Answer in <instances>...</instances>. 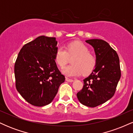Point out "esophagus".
<instances>
[{"instance_id": "34e87169", "label": "esophagus", "mask_w": 133, "mask_h": 133, "mask_svg": "<svg viewBox=\"0 0 133 133\" xmlns=\"http://www.w3.org/2000/svg\"><path fill=\"white\" fill-rule=\"evenodd\" d=\"M65 81L68 82H73L74 81V80L72 79H70V78H68V77H65Z\"/></svg>"}]
</instances>
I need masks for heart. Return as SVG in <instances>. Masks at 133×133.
I'll use <instances>...</instances> for the list:
<instances>
[{
    "mask_svg": "<svg viewBox=\"0 0 133 133\" xmlns=\"http://www.w3.org/2000/svg\"><path fill=\"white\" fill-rule=\"evenodd\" d=\"M72 65L66 67L62 71L68 76H79L83 72L84 75L89 74L96 66V59L89 54L88 47L82 42L75 41L69 43L66 49L58 47L54 54V60L60 68H64L68 64L69 57H73Z\"/></svg>",
    "mask_w": 133,
    "mask_h": 133,
    "instance_id": "1",
    "label": "heart"
}]
</instances>
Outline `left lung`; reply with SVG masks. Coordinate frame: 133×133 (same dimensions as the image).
<instances>
[{
    "label": "left lung",
    "instance_id": "obj_1",
    "mask_svg": "<svg viewBox=\"0 0 133 133\" xmlns=\"http://www.w3.org/2000/svg\"><path fill=\"white\" fill-rule=\"evenodd\" d=\"M86 42L94 47L96 66L83 80V88L77 93V97L83 105L94 108L114 96L121 77L119 59L116 52L106 41L94 39Z\"/></svg>",
    "mask_w": 133,
    "mask_h": 133
}]
</instances>
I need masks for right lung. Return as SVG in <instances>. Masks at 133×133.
<instances>
[{"label":"right lung","instance_id":"1","mask_svg":"<svg viewBox=\"0 0 133 133\" xmlns=\"http://www.w3.org/2000/svg\"><path fill=\"white\" fill-rule=\"evenodd\" d=\"M57 41L39 36L24 45L14 65L16 87L23 98L35 106L52 101L65 77L54 60Z\"/></svg>","mask_w":133,"mask_h":133}]
</instances>
